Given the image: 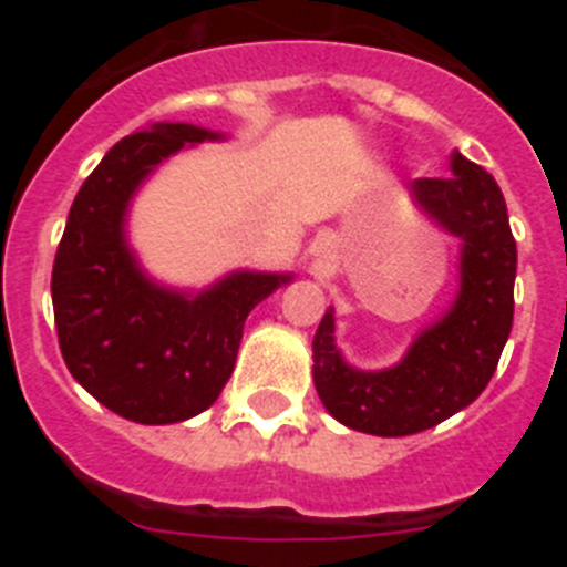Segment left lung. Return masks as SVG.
Masks as SVG:
<instances>
[{"mask_svg": "<svg viewBox=\"0 0 567 567\" xmlns=\"http://www.w3.org/2000/svg\"><path fill=\"white\" fill-rule=\"evenodd\" d=\"M414 207L460 240L457 295L389 369H358L334 340V307L312 340L320 403L338 423L374 437H405L463 412L483 394L514 323L517 244L497 182L452 153V178L405 184Z\"/></svg>", "mask_w": 567, "mask_h": 567, "instance_id": "1", "label": "left lung"}]
</instances>
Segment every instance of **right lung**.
<instances>
[{
    "instance_id": "right-lung-1",
    "label": "right lung",
    "mask_w": 567,
    "mask_h": 567,
    "mask_svg": "<svg viewBox=\"0 0 567 567\" xmlns=\"http://www.w3.org/2000/svg\"><path fill=\"white\" fill-rule=\"evenodd\" d=\"M227 135L158 122L110 147L70 207L53 260V315L70 374L110 412L169 425L218 400L244 320L292 272L235 269L204 289L155 280L127 238L130 207L169 155Z\"/></svg>"
}]
</instances>
